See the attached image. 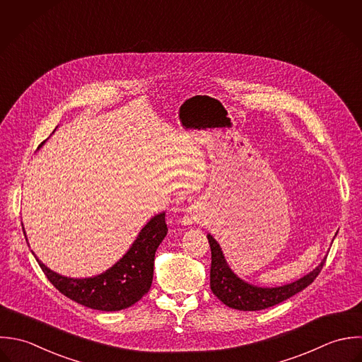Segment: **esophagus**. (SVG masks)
<instances>
[{
    "label": "esophagus",
    "mask_w": 362,
    "mask_h": 362,
    "mask_svg": "<svg viewBox=\"0 0 362 362\" xmlns=\"http://www.w3.org/2000/svg\"><path fill=\"white\" fill-rule=\"evenodd\" d=\"M192 221H194V218H187V219H185L187 223H192Z\"/></svg>",
    "instance_id": "esophagus-1"
}]
</instances>
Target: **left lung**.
Listing matches in <instances>:
<instances>
[{
    "mask_svg": "<svg viewBox=\"0 0 362 362\" xmlns=\"http://www.w3.org/2000/svg\"><path fill=\"white\" fill-rule=\"evenodd\" d=\"M211 251H212V264H211V289L218 299H221L226 306L238 310L251 312L261 310L278 305L298 292L303 291L309 286L316 276L320 274L323 265L326 264V258L320 262V265L313 269L310 274L303 278L279 286V288H258L250 284H245L238 278L232 269L228 267L223 252L216 240L209 235L208 236Z\"/></svg>",
    "mask_w": 362,
    "mask_h": 362,
    "instance_id": "left-lung-1",
    "label": "left lung"
}]
</instances>
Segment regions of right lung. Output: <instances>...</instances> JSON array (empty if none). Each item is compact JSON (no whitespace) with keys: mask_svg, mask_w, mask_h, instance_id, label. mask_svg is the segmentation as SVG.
Here are the masks:
<instances>
[{"mask_svg":"<svg viewBox=\"0 0 362 362\" xmlns=\"http://www.w3.org/2000/svg\"><path fill=\"white\" fill-rule=\"evenodd\" d=\"M167 230L165 214L154 216L141 229L123 258L94 278L62 276L39 259L36 261L52 285L71 300L103 312L122 310L139 302L148 292L153 281L154 254Z\"/></svg>","mask_w":362,"mask_h":362,"instance_id":"obj_1","label":"right lung"}]
</instances>
